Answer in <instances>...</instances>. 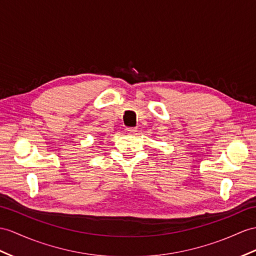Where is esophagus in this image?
Returning <instances> with one entry per match:
<instances>
[{
    "label": "esophagus",
    "mask_w": 256,
    "mask_h": 256,
    "mask_svg": "<svg viewBox=\"0 0 256 256\" xmlns=\"http://www.w3.org/2000/svg\"><path fill=\"white\" fill-rule=\"evenodd\" d=\"M124 130H126V132L129 134H134L136 132H138V129L136 128H126Z\"/></svg>",
    "instance_id": "34e87169"
}]
</instances>
